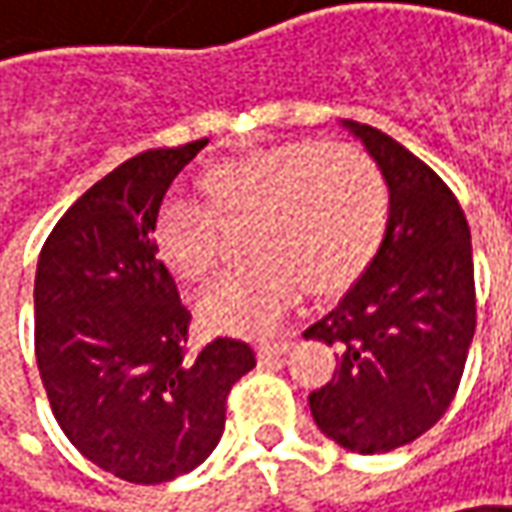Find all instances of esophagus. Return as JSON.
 Here are the masks:
<instances>
[{
	"instance_id": "obj_1",
	"label": "esophagus",
	"mask_w": 512,
	"mask_h": 512,
	"mask_svg": "<svg viewBox=\"0 0 512 512\" xmlns=\"http://www.w3.org/2000/svg\"><path fill=\"white\" fill-rule=\"evenodd\" d=\"M289 347H292V342H289V339H278V342H260V345H257V356L266 362V359L284 356Z\"/></svg>"
}]
</instances>
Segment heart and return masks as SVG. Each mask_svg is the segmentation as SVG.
Masks as SVG:
<instances>
[{
    "mask_svg": "<svg viewBox=\"0 0 512 512\" xmlns=\"http://www.w3.org/2000/svg\"><path fill=\"white\" fill-rule=\"evenodd\" d=\"M205 205L167 199L150 228L153 252L182 284H202L217 263V220L249 214L246 249L257 257L211 286L199 321L211 333H269L298 284L333 295L365 275L391 220L388 182L374 159L336 141H286L208 165Z\"/></svg>",
    "mask_w": 512,
    "mask_h": 512,
    "instance_id": "b5f03b06",
    "label": "heart"
}]
</instances>
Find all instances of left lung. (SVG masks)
I'll return each instance as SVG.
<instances>
[{
    "label": "left lung",
    "instance_id": "obj_1",
    "mask_svg": "<svg viewBox=\"0 0 512 512\" xmlns=\"http://www.w3.org/2000/svg\"><path fill=\"white\" fill-rule=\"evenodd\" d=\"M391 191L382 249L345 298L304 330L339 347V371L310 394L316 426L359 455L391 452L446 414L475 336V269L464 208L400 141L342 121Z\"/></svg>",
    "mask_w": 512,
    "mask_h": 512
}]
</instances>
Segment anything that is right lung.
Returning <instances> with one entry per match:
<instances>
[{
  "instance_id": "1",
  "label": "right lung",
  "mask_w": 512,
  "mask_h": 512,
  "mask_svg": "<svg viewBox=\"0 0 512 512\" xmlns=\"http://www.w3.org/2000/svg\"><path fill=\"white\" fill-rule=\"evenodd\" d=\"M205 144L147 150L106 173L37 260L34 353L51 411L83 458L130 484L202 464L231 385L255 368L240 339L188 353L191 313L150 240L170 182Z\"/></svg>"
}]
</instances>
